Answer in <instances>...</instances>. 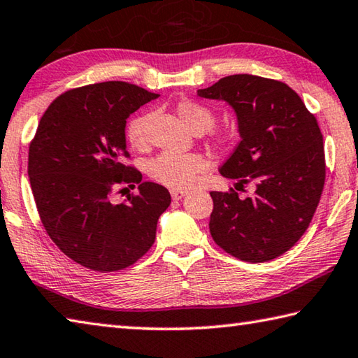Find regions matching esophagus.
<instances>
[{"mask_svg": "<svg viewBox=\"0 0 358 358\" xmlns=\"http://www.w3.org/2000/svg\"><path fill=\"white\" fill-rule=\"evenodd\" d=\"M171 196L173 200H181L185 196H186V191L183 189H172L171 191Z\"/></svg>", "mask_w": 358, "mask_h": 358, "instance_id": "1", "label": "esophagus"}]
</instances>
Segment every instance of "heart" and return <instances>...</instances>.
<instances>
[{"label": "heart", "instance_id": "heart-1", "mask_svg": "<svg viewBox=\"0 0 358 358\" xmlns=\"http://www.w3.org/2000/svg\"><path fill=\"white\" fill-rule=\"evenodd\" d=\"M180 119L194 133L210 134V144L216 148H227L235 141V133L230 129H214L217 115L211 106L194 100H181L177 105ZM148 122L150 114L134 115L127 123V139L134 148H144L148 142ZM206 169V161L196 153L164 152L148 162V173L158 183L169 187L191 186L196 177Z\"/></svg>", "mask_w": 358, "mask_h": 358}]
</instances>
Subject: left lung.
Instances as JSON below:
<instances>
[{
	"label": "left lung",
	"instance_id": "left-lung-1",
	"mask_svg": "<svg viewBox=\"0 0 358 358\" xmlns=\"http://www.w3.org/2000/svg\"><path fill=\"white\" fill-rule=\"evenodd\" d=\"M235 109L241 141L219 169L238 192L211 191L210 233L220 249L247 263H263L289 250L308 229L326 181L322 133L316 117L288 84L255 75L220 78L197 92Z\"/></svg>",
	"mask_w": 358,
	"mask_h": 358
}]
</instances>
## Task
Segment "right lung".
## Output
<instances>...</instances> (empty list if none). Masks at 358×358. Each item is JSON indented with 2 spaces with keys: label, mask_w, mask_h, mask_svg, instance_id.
Masks as SVG:
<instances>
[{
  "label": "right lung",
  "mask_w": 358,
  "mask_h": 358,
  "mask_svg": "<svg viewBox=\"0 0 358 358\" xmlns=\"http://www.w3.org/2000/svg\"><path fill=\"white\" fill-rule=\"evenodd\" d=\"M157 96L123 81L89 84L61 94L38 122L28 157L38 216L51 241L84 268L114 272L134 264L153 245L171 205L164 186L142 181L125 164L127 119ZM123 184H138L140 192L115 204L112 196Z\"/></svg>",
  "instance_id": "right-lung-1"
}]
</instances>
